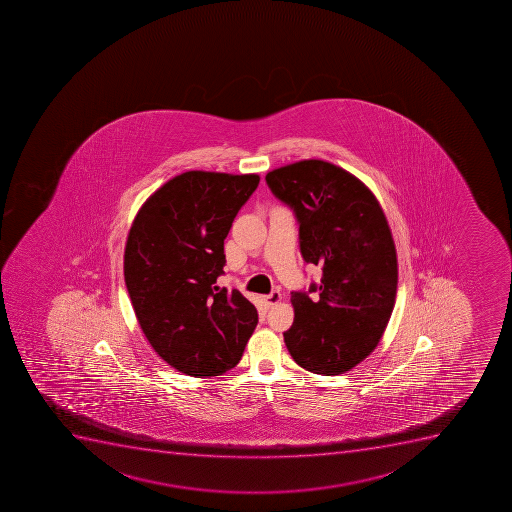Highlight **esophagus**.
I'll list each match as a JSON object with an SVG mask.
<instances>
[{"label": "esophagus", "instance_id": "obj_1", "mask_svg": "<svg viewBox=\"0 0 512 512\" xmlns=\"http://www.w3.org/2000/svg\"><path fill=\"white\" fill-rule=\"evenodd\" d=\"M282 296L281 292L279 291H273L271 294H268V296L263 297V301L268 304V306H274V304H277V302H281Z\"/></svg>", "mask_w": 512, "mask_h": 512}]
</instances>
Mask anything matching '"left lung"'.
Here are the masks:
<instances>
[{
  "instance_id": "8db88e82",
  "label": "left lung",
  "mask_w": 512,
  "mask_h": 512,
  "mask_svg": "<svg viewBox=\"0 0 512 512\" xmlns=\"http://www.w3.org/2000/svg\"><path fill=\"white\" fill-rule=\"evenodd\" d=\"M266 183L296 215L304 261L322 266L320 284L291 294L287 350L309 372H349L377 347L397 297V249L382 206L359 178L324 160L276 168Z\"/></svg>"
}]
</instances>
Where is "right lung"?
<instances>
[{
  "label": "right lung",
  "instance_id": "obj_1",
  "mask_svg": "<svg viewBox=\"0 0 512 512\" xmlns=\"http://www.w3.org/2000/svg\"><path fill=\"white\" fill-rule=\"evenodd\" d=\"M258 175L185 172L145 201L125 244L124 276L153 350L192 377L223 375L241 360L258 311L225 274V238Z\"/></svg>",
  "mask_w": 512,
  "mask_h": 512
}]
</instances>
